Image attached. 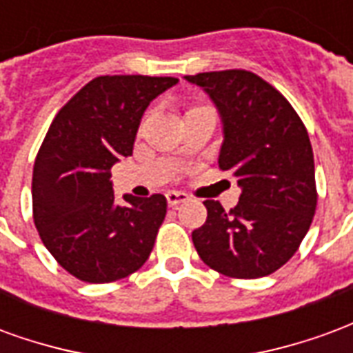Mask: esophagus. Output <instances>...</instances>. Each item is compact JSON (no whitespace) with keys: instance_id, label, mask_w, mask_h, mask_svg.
<instances>
[{"instance_id":"34e87169","label":"esophagus","mask_w":353,"mask_h":353,"mask_svg":"<svg viewBox=\"0 0 353 353\" xmlns=\"http://www.w3.org/2000/svg\"><path fill=\"white\" fill-rule=\"evenodd\" d=\"M166 200H168V206H177V204H181V202H187L189 196L185 194V192H176V191H170L166 194Z\"/></svg>"}]
</instances>
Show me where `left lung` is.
Instances as JSON below:
<instances>
[{
	"label": "left lung",
	"mask_w": 353,
	"mask_h": 353,
	"mask_svg": "<svg viewBox=\"0 0 353 353\" xmlns=\"http://www.w3.org/2000/svg\"><path fill=\"white\" fill-rule=\"evenodd\" d=\"M185 79L215 101L225 141L219 168L242 187L225 212L206 200L208 219L192 230L200 259L223 276L255 280L288 263L310 229L318 191L306 126L285 96L245 70H225Z\"/></svg>",
	"instance_id": "8db88e82"
}]
</instances>
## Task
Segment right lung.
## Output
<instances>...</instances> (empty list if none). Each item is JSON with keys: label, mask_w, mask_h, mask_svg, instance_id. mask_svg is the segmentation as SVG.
Segmentation results:
<instances>
[{"label": "right lung", "mask_w": 353, "mask_h": 353, "mask_svg": "<svg viewBox=\"0 0 353 353\" xmlns=\"http://www.w3.org/2000/svg\"><path fill=\"white\" fill-rule=\"evenodd\" d=\"M176 83V77L101 75L50 123L34 164V223L50 255L77 280H121L153 252L166 199L126 194V204H117L109 170L132 154L151 100Z\"/></svg>", "instance_id": "1"}]
</instances>
